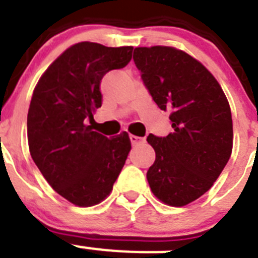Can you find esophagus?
<instances>
[{"label": "esophagus", "instance_id": "34e87169", "mask_svg": "<svg viewBox=\"0 0 258 258\" xmlns=\"http://www.w3.org/2000/svg\"><path fill=\"white\" fill-rule=\"evenodd\" d=\"M129 138H131V142H132V145H138V144H141V142H144V138H141V137H138V136H133V134H131V136H129Z\"/></svg>", "mask_w": 258, "mask_h": 258}]
</instances>
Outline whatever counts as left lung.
Returning a JSON list of instances; mask_svg holds the SVG:
<instances>
[{"label": "left lung", "instance_id": "8db88e82", "mask_svg": "<svg viewBox=\"0 0 258 258\" xmlns=\"http://www.w3.org/2000/svg\"><path fill=\"white\" fill-rule=\"evenodd\" d=\"M133 60L154 103L171 113L174 129L166 137L148 136L155 150L149 186L159 201L182 207L210 190L231 157L228 100L212 74L184 51L137 47Z\"/></svg>", "mask_w": 258, "mask_h": 258}]
</instances>
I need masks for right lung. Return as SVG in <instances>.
<instances>
[{
    "instance_id": "1",
    "label": "right lung",
    "mask_w": 258,
    "mask_h": 258,
    "mask_svg": "<svg viewBox=\"0 0 258 258\" xmlns=\"http://www.w3.org/2000/svg\"><path fill=\"white\" fill-rule=\"evenodd\" d=\"M133 47L93 42L71 46L46 70L27 113L31 158L59 195L79 207L104 201L132 145L126 132L108 138L92 131L101 106V79L131 61Z\"/></svg>"
}]
</instances>
